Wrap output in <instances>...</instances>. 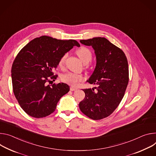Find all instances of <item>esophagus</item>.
<instances>
[{"instance_id":"34e87169","label":"esophagus","mask_w":156,"mask_h":156,"mask_svg":"<svg viewBox=\"0 0 156 156\" xmlns=\"http://www.w3.org/2000/svg\"><path fill=\"white\" fill-rule=\"evenodd\" d=\"M77 90V88H75V87H70V90H71V91H75V90Z\"/></svg>"}]
</instances>
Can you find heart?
I'll return each instance as SVG.
<instances>
[{
    "label": "heart",
    "instance_id": "obj_1",
    "mask_svg": "<svg viewBox=\"0 0 156 156\" xmlns=\"http://www.w3.org/2000/svg\"><path fill=\"white\" fill-rule=\"evenodd\" d=\"M76 53L80 59L83 62V63H88L92 59V52L87 47L82 46L78 49L76 51ZM67 55L64 54L61 56L59 61V66H62L66 58H67ZM62 80L69 85L73 86H78L79 83L84 80V77L79 74L74 73H67L62 76Z\"/></svg>",
    "mask_w": 156,
    "mask_h": 156
}]
</instances>
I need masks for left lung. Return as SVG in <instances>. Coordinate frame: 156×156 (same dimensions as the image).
Wrapping results in <instances>:
<instances>
[{"label": "left lung", "instance_id": "1", "mask_svg": "<svg viewBox=\"0 0 156 156\" xmlns=\"http://www.w3.org/2000/svg\"><path fill=\"white\" fill-rule=\"evenodd\" d=\"M80 42L95 51L96 66L87 82L98 86L96 91L94 88L83 90L85 96L79 103V108L89 118L101 119L110 115L123 98L129 81L127 58L122 49L105 38Z\"/></svg>", "mask_w": 156, "mask_h": 156}]
</instances>
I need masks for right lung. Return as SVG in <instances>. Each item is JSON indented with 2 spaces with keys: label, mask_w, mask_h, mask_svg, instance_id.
<instances>
[{
  "label": "right lung",
  "mask_w": 156,
  "mask_h": 156,
  "mask_svg": "<svg viewBox=\"0 0 156 156\" xmlns=\"http://www.w3.org/2000/svg\"><path fill=\"white\" fill-rule=\"evenodd\" d=\"M74 46H80L74 40L42 36L29 42L16 56L11 70L13 91L28 115L37 118L49 115L55 111L60 98L69 91L66 83H48L56 79L53 70L61 56Z\"/></svg>",
  "instance_id": "obj_1"
}]
</instances>
